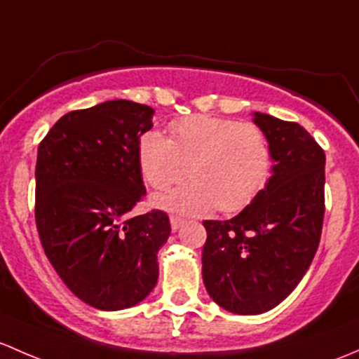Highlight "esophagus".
<instances>
[{
	"instance_id": "obj_1",
	"label": "esophagus",
	"mask_w": 359,
	"mask_h": 359,
	"mask_svg": "<svg viewBox=\"0 0 359 359\" xmlns=\"http://www.w3.org/2000/svg\"><path fill=\"white\" fill-rule=\"evenodd\" d=\"M169 221H171L172 231L180 230V226H181V224H183V219H181L180 216H171V217H169Z\"/></svg>"
}]
</instances>
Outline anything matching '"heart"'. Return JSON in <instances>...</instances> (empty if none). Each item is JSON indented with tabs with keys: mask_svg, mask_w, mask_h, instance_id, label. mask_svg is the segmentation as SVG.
<instances>
[{
	"mask_svg": "<svg viewBox=\"0 0 359 359\" xmlns=\"http://www.w3.org/2000/svg\"><path fill=\"white\" fill-rule=\"evenodd\" d=\"M171 138L149 131L138 142L143 178L168 190L190 172V183L155 204L184 214L245 209L264 190L271 175V149L259 126L230 117L195 116L171 123ZM191 171H187V168Z\"/></svg>",
	"mask_w": 359,
	"mask_h": 359,
	"instance_id": "b5f03b06",
	"label": "heart"
}]
</instances>
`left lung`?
<instances>
[{
	"mask_svg": "<svg viewBox=\"0 0 359 359\" xmlns=\"http://www.w3.org/2000/svg\"><path fill=\"white\" fill-rule=\"evenodd\" d=\"M275 161L264 190L228 221H204L202 276L236 315L278 306L308 271L325 214V152L297 123L256 112Z\"/></svg>",
	"mask_w": 359,
	"mask_h": 359,
	"instance_id": "left-lung-1",
	"label": "left lung"
}]
</instances>
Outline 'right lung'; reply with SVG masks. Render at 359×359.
<instances>
[{
    "label": "right lung",
    "mask_w": 359,
    "mask_h": 359,
    "mask_svg": "<svg viewBox=\"0 0 359 359\" xmlns=\"http://www.w3.org/2000/svg\"><path fill=\"white\" fill-rule=\"evenodd\" d=\"M152 116V107L112 100L65 114L39 143L34 214L44 254L74 295L103 311L152 292L171 233L164 210L129 216L147 195L138 142Z\"/></svg>",
    "instance_id": "right-lung-1"
}]
</instances>
